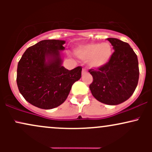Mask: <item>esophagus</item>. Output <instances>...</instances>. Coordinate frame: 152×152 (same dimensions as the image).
<instances>
[{
    "label": "esophagus",
    "instance_id": "esophagus-1",
    "mask_svg": "<svg viewBox=\"0 0 152 152\" xmlns=\"http://www.w3.org/2000/svg\"><path fill=\"white\" fill-rule=\"evenodd\" d=\"M87 73V71L86 70V69H82V75H84V74H86Z\"/></svg>",
    "mask_w": 152,
    "mask_h": 152
}]
</instances>
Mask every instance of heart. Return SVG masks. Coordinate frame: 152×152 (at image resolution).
<instances>
[{
    "mask_svg": "<svg viewBox=\"0 0 152 152\" xmlns=\"http://www.w3.org/2000/svg\"><path fill=\"white\" fill-rule=\"evenodd\" d=\"M80 60L87 61L91 69H100L109 63L113 54V48L109 42L88 43L78 46L74 50Z\"/></svg>",
    "mask_w": 152,
    "mask_h": 152,
    "instance_id": "b5f03b06",
    "label": "heart"
}]
</instances>
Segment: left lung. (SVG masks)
<instances>
[{
    "mask_svg": "<svg viewBox=\"0 0 152 152\" xmlns=\"http://www.w3.org/2000/svg\"><path fill=\"white\" fill-rule=\"evenodd\" d=\"M114 52L106 66L98 70L90 69L93 82L89 88L96 100L117 105L131 97L137 88L139 70L137 54L129 43L114 38H108Z\"/></svg>",
    "mask_w": 152,
    "mask_h": 152,
    "instance_id": "1",
    "label": "left lung"
}]
</instances>
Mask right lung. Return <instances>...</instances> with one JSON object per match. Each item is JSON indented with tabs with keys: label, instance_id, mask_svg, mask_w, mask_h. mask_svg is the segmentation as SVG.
<instances>
[{
	"label": "right lung",
	"instance_id": "add662e5",
	"mask_svg": "<svg viewBox=\"0 0 152 152\" xmlns=\"http://www.w3.org/2000/svg\"><path fill=\"white\" fill-rule=\"evenodd\" d=\"M63 40H43L29 47L17 68L20 93L31 104L43 109L60 106L69 96L71 86L81 77V67L69 71L62 66Z\"/></svg>",
	"mask_w": 152,
	"mask_h": 152
}]
</instances>
